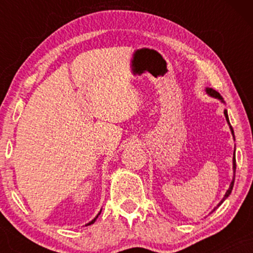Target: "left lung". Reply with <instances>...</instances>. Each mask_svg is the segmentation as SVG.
<instances>
[{
    "label": "left lung",
    "instance_id": "8db88e82",
    "mask_svg": "<svg viewBox=\"0 0 253 253\" xmlns=\"http://www.w3.org/2000/svg\"><path fill=\"white\" fill-rule=\"evenodd\" d=\"M207 92H208V94H210L211 95V96H213V97H217V98H220V100H221L222 101V97L221 96H220V94H219V92H217V91H215V90H213V89H207ZM223 113H225V117H226V120H227V123L229 124V121H228V115H227V110H225V112H223ZM229 127H231V130H232V134H233V136H234V132H233V128H232V126H229ZM234 153H236V150H234ZM233 169H234V172H236V156H234L233 157ZM234 178H236V175H234ZM234 178H233V181H232V183H231V185H229V189L227 190V191H226V194H225V197H223V199H222V201L221 202H220L219 203V205H217V206H220V205H221V203L223 202V201H225V199H226V197H228V195H229V194H231V191H232V189H233V184H234ZM214 211H215V210H214Z\"/></svg>",
    "mask_w": 253,
    "mask_h": 253
}]
</instances>
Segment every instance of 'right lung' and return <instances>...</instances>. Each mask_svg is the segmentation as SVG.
Listing matches in <instances>:
<instances>
[{
    "instance_id": "add662e5",
    "label": "right lung",
    "mask_w": 253,
    "mask_h": 253,
    "mask_svg": "<svg viewBox=\"0 0 253 253\" xmlns=\"http://www.w3.org/2000/svg\"><path fill=\"white\" fill-rule=\"evenodd\" d=\"M100 214H101V211H100V213H98V214H97V216H96V217H95V219H94V220H92V221H90V222L88 223V225H91V223H94V222H95V220H96V219H97V217H98V215H100Z\"/></svg>"
}]
</instances>
